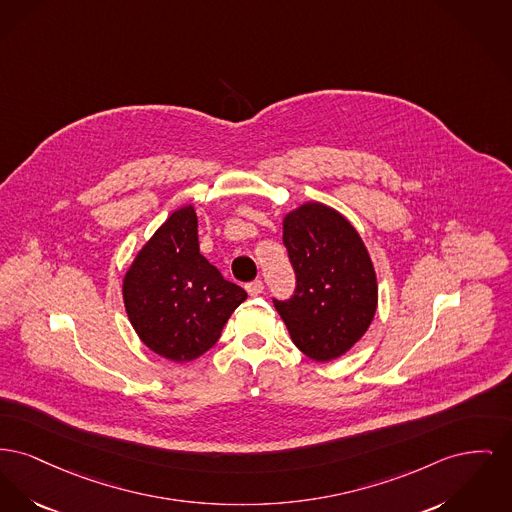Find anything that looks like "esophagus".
<instances>
[{"label": "esophagus", "mask_w": 512, "mask_h": 512, "mask_svg": "<svg viewBox=\"0 0 512 512\" xmlns=\"http://www.w3.org/2000/svg\"><path fill=\"white\" fill-rule=\"evenodd\" d=\"M245 290H247V294L249 296H259V294H263V290H265V286H263V282L261 280H253V282H249V284H245Z\"/></svg>", "instance_id": "obj_1"}]
</instances>
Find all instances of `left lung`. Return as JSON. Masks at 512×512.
Returning a JSON list of instances; mask_svg holds the SVG:
<instances>
[{"instance_id": "left-lung-1", "label": "left lung", "mask_w": 512, "mask_h": 512, "mask_svg": "<svg viewBox=\"0 0 512 512\" xmlns=\"http://www.w3.org/2000/svg\"><path fill=\"white\" fill-rule=\"evenodd\" d=\"M282 241L296 272L290 300H272L292 342L315 361L346 354L377 309V276L356 228L323 203L284 216Z\"/></svg>"}]
</instances>
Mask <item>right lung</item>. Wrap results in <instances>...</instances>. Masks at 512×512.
<instances>
[{
  "mask_svg": "<svg viewBox=\"0 0 512 512\" xmlns=\"http://www.w3.org/2000/svg\"><path fill=\"white\" fill-rule=\"evenodd\" d=\"M247 294L224 280L199 253L197 214L172 212L123 276V303L139 338L154 354L191 361L216 344Z\"/></svg>",
  "mask_w": 512,
  "mask_h": 512,
  "instance_id": "right-lung-1",
  "label": "right lung"
}]
</instances>
